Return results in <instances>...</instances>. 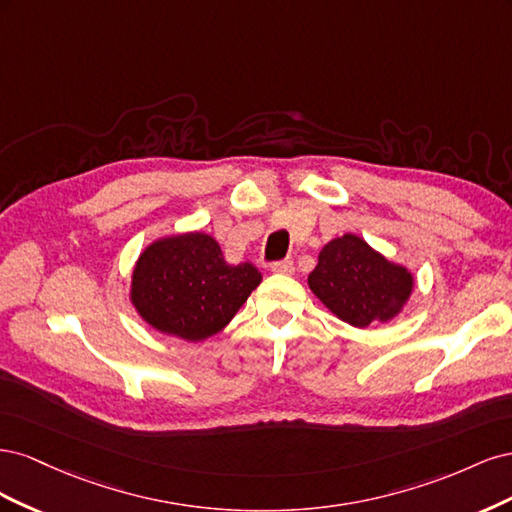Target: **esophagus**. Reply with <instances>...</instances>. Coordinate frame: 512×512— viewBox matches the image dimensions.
I'll use <instances>...</instances> for the list:
<instances>
[{"mask_svg": "<svg viewBox=\"0 0 512 512\" xmlns=\"http://www.w3.org/2000/svg\"><path fill=\"white\" fill-rule=\"evenodd\" d=\"M271 269H273L275 273L290 275V273H294V262H292V260H277V262H273Z\"/></svg>", "mask_w": 512, "mask_h": 512, "instance_id": "esophagus-1", "label": "esophagus"}]
</instances>
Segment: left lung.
Segmentation results:
<instances>
[{
  "label": "left lung",
  "instance_id": "8db88e82",
  "mask_svg": "<svg viewBox=\"0 0 512 512\" xmlns=\"http://www.w3.org/2000/svg\"><path fill=\"white\" fill-rule=\"evenodd\" d=\"M309 288L331 312L352 327L391 320L412 292V275L380 256L356 235L322 247Z\"/></svg>",
  "mask_w": 512,
  "mask_h": 512
}]
</instances>
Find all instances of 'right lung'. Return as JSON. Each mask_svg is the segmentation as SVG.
Masks as SVG:
<instances>
[{
  "mask_svg": "<svg viewBox=\"0 0 512 512\" xmlns=\"http://www.w3.org/2000/svg\"><path fill=\"white\" fill-rule=\"evenodd\" d=\"M250 262L232 267L203 232L149 245L132 275V303L153 329L200 342L222 331L260 284Z\"/></svg>",
  "mask_w": 512,
  "mask_h": 512,
  "instance_id": "right-lung-1",
  "label": "right lung"
}]
</instances>
